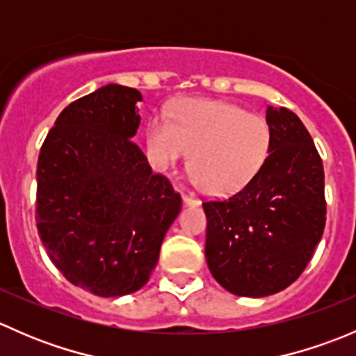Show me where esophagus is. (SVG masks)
<instances>
[{"label":"esophagus","mask_w":356,"mask_h":356,"mask_svg":"<svg viewBox=\"0 0 356 356\" xmlns=\"http://www.w3.org/2000/svg\"><path fill=\"white\" fill-rule=\"evenodd\" d=\"M182 201H184L186 207H200V200L193 198L189 195H182Z\"/></svg>","instance_id":"esophagus-1"}]
</instances>
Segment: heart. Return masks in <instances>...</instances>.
I'll use <instances>...</instances> for the list:
<instances>
[{"label":"heart","instance_id":"b5f03b06","mask_svg":"<svg viewBox=\"0 0 356 356\" xmlns=\"http://www.w3.org/2000/svg\"><path fill=\"white\" fill-rule=\"evenodd\" d=\"M270 146V125L264 117L215 99H182L172 122L153 117L146 127L153 167H179L191 153V182L213 198L243 191L261 172Z\"/></svg>","mask_w":356,"mask_h":356}]
</instances>
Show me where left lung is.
Wrapping results in <instances>:
<instances>
[{"label":"left lung","mask_w":356,"mask_h":356,"mask_svg":"<svg viewBox=\"0 0 356 356\" xmlns=\"http://www.w3.org/2000/svg\"><path fill=\"white\" fill-rule=\"evenodd\" d=\"M272 146L260 174L229 200L203 203L208 268L236 296L261 298L293 284L325 227L324 167L303 122L267 106Z\"/></svg>","instance_id":"obj_1"}]
</instances>
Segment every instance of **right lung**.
I'll return each instance as SVG.
<instances>
[{
    "mask_svg": "<svg viewBox=\"0 0 356 356\" xmlns=\"http://www.w3.org/2000/svg\"><path fill=\"white\" fill-rule=\"evenodd\" d=\"M138 89L108 84L70 103L38 160V231L49 260L96 296L136 293L155 270L181 196L132 138Z\"/></svg>",
    "mask_w": 356,
    "mask_h": 356,
    "instance_id": "obj_1",
    "label": "right lung"
}]
</instances>
